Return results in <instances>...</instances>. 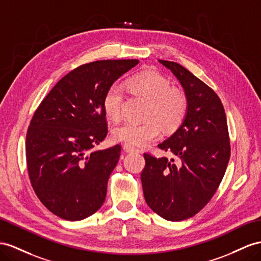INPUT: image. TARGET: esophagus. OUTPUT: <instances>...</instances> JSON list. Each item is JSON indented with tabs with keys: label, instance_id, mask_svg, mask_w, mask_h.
<instances>
[{
	"label": "esophagus",
	"instance_id": "1",
	"mask_svg": "<svg viewBox=\"0 0 261 261\" xmlns=\"http://www.w3.org/2000/svg\"><path fill=\"white\" fill-rule=\"evenodd\" d=\"M123 150L125 151V152H128V153H133V152H139V149H137V148H135V146H132V145H130V144H123Z\"/></svg>",
	"mask_w": 261,
	"mask_h": 261
}]
</instances>
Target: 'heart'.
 <instances>
[{
	"instance_id": "obj_1",
	"label": "heart",
	"mask_w": 261,
	"mask_h": 261,
	"mask_svg": "<svg viewBox=\"0 0 261 261\" xmlns=\"http://www.w3.org/2000/svg\"><path fill=\"white\" fill-rule=\"evenodd\" d=\"M128 88L138 96L148 100L143 122L125 121L112 129L115 141L130 145H144L156 139L165 130L178 128L189 109L186 93L170 80L156 71H144L128 80ZM125 95L121 86L111 85L102 98V109L106 117L118 121L123 111Z\"/></svg>"
}]
</instances>
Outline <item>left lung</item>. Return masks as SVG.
Returning <instances> with one entry per match:
<instances>
[{
    "label": "left lung",
    "instance_id": "1",
    "mask_svg": "<svg viewBox=\"0 0 261 261\" xmlns=\"http://www.w3.org/2000/svg\"><path fill=\"white\" fill-rule=\"evenodd\" d=\"M181 83L189 109L174 135L158 144L178 161L144 153L141 173L146 204L171 222L191 218L210 202L230 158V141L222 101L211 87L182 65L159 61Z\"/></svg>",
    "mask_w": 261,
    "mask_h": 261
}]
</instances>
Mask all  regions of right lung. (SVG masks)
Listing matches in <instances>:
<instances>
[{"instance_id": "add662e5", "label": "right lung", "mask_w": 261, "mask_h": 261, "mask_svg": "<svg viewBox=\"0 0 261 261\" xmlns=\"http://www.w3.org/2000/svg\"><path fill=\"white\" fill-rule=\"evenodd\" d=\"M138 59L80 65L54 86L34 112L26 133V164L43 205L66 220H82L102 206L121 145L91 151L107 137V89Z\"/></svg>"}]
</instances>
